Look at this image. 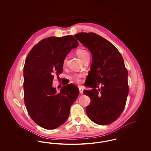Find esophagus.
Segmentation results:
<instances>
[{
  "instance_id": "obj_1",
  "label": "esophagus",
  "mask_w": 151,
  "mask_h": 151,
  "mask_svg": "<svg viewBox=\"0 0 151 151\" xmlns=\"http://www.w3.org/2000/svg\"><path fill=\"white\" fill-rule=\"evenodd\" d=\"M83 91H84V90H83V88H81V87L79 88V92H80V93H83Z\"/></svg>"
}]
</instances>
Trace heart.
Listing matches in <instances>:
<instances>
[{"label": "heart", "instance_id": "heart-1", "mask_svg": "<svg viewBox=\"0 0 151 151\" xmlns=\"http://www.w3.org/2000/svg\"><path fill=\"white\" fill-rule=\"evenodd\" d=\"M76 54H77L78 56L82 60V61H83L86 58L89 57V54L88 52V51L84 50V49H79V50H78L76 51ZM66 61H67V59L65 58L64 59V61H63V64L64 65L65 64ZM80 76L78 75H73L71 76V78L74 79L75 80H76L78 82H80Z\"/></svg>", "mask_w": 151, "mask_h": 151}]
</instances>
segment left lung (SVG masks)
<instances>
[{
    "label": "left lung",
    "instance_id": "obj_1",
    "mask_svg": "<svg viewBox=\"0 0 151 151\" xmlns=\"http://www.w3.org/2000/svg\"><path fill=\"white\" fill-rule=\"evenodd\" d=\"M74 37L92 55L87 76V86L92 89L84 91L92 100L86 114L96 124H110L122 114L129 94L128 72L122 55L112 43L93 33H79Z\"/></svg>",
    "mask_w": 151,
    "mask_h": 151
}]
</instances>
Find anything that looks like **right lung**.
Instances as JSON below:
<instances>
[{
    "instance_id": "obj_1",
    "label": "right lung",
    "mask_w": 151,
    "mask_h": 151,
    "mask_svg": "<svg viewBox=\"0 0 151 151\" xmlns=\"http://www.w3.org/2000/svg\"><path fill=\"white\" fill-rule=\"evenodd\" d=\"M79 43L72 36L50 37L35 46L24 67V101L30 116L45 129H57L65 123L79 89L70 84L57 93L52 86L54 75L63 71V61Z\"/></svg>"
}]
</instances>
